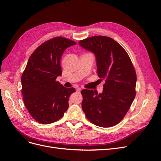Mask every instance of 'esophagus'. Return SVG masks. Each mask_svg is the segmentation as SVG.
Instances as JSON below:
<instances>
[{"label":"esophagus","instance_id":"34e87169","mask_svg":"<svg viewBox=\"0 0 161 161\" xmlns=\"http://www.w3.org/2000/svg\"><path fill=\"white\" fill-rule=\"evenodd\" d=\"M80 91H81V88H76V92H80Z\"/></svg>","mask_w":161,"mask_h":161}]
</instances>
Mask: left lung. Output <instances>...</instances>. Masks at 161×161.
<instances>
[{"label":"left lung","mask_w":161,"mask_h":161,"mask_svg":"<svg viewBox=\"0 0 161 161\" xmlns=\"http://www.w3.org/2000/svg\"><path fill=\"white\" fill-rule=\"evenodd\" d=\"M96 56L97 75L105 80L102 93L81 91L82 108L94 125L108 128L118 124L127 113L136 96V74L126 50L105 36H91L79 42Z\"/></svg>","instance_id":"8db88e82"}]
</instances>
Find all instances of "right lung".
Returning a JSON list of instances; mask_svg holds the SVG:
<instances>
[{
  "label": "right lung",
  "mask_w": 161,
  "mask_h": 161,
  "mask_svg": "<svg viewBox=\"0 0 161 161\" xmlns=\"http://www.w3.org/2000/svg\"><path fill=\"white\" fill-rule=\"evenodd\" d=\"M75 44L66 38L55 37L41 44L28 60L21 76V93L27 111L40 123L58 120L69 108V98L75 89L65 88L56 79L62 74L63 53Z\"/></svg>",
  "instance_id": "obj_1"
}]
</instances>
